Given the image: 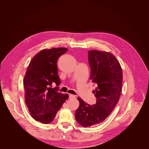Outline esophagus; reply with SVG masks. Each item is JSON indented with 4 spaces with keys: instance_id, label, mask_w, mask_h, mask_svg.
I'll use <instances>...</instances> for the list:
<instances>
[{
    "instance_id": "esophagus-1",
    "label": "esophagus",
    "mask_w": 149,
    "mask_h": 149,
    "mask_svg": "<svg viewBox=\"0 0 149 149\" xmlns=\"http://www.w3.org/2000/svg\"><path fill=\"white\" fill-rule=\"evenodd\" d=\"M69 97H70V99H74V98H75V96L74 95V94H70Z\"/></svg>"
}]
</instances>
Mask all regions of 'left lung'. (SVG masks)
Instances as JSON below:
<instances>
[{
	"label": "left lung",
	"instance_id": "obj_1",
	"mask_svg": "<svg viewBox=\"0 0 149 149\" xmlns=\"http://www.w3.org/2000/svg\"><path fill=\"white\" fill-rule=\"evenodd\" d=\"M90 79L96 85L93 90L96 103L90 105L79 97V106L75 112V119L84 127L98 125L111 113L122 91L123 71L120 63L109 52L88 51Z\"/></svg>",
	"mask_w": 149,
	"mask_h": 149
}]
</instances>
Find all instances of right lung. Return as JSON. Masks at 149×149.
Instances as JSON below:
<instances>
[{"label": "right lung", "instance_id": "right-lung-1", "mask_svg": "<svg viewBox=\"0 0 149 149\" xmlns=\"http://www.w3.org/2000/svg\"><path fill=\"white\" fill-rule=\"evenodd\" d=\"M68 50L65 47L44 49L31 59L24 79L25 100L31 116L43 124L50 123L68 97L52 84H61L57 61Z\"/></svg>", "mask_w": 149, "mask_h": 149}]
</instances>
